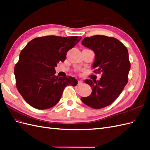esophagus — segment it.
Listing matches in <instances>:
<instances>
[{"label": "esophagus", "instance_id": "1", "mask_svg": "<svg viewBox=\"0 0 150 150\" xmlns=\"http://www.w3.org/2000/svg\"><path fill=\"white\" fill-rule=\"evenodd\" d=\"M82 84H83V81H81V80H79L78 83V86H80V85H81Z\"/></svg>", "mask_w": 150, "mask_h": 150}]
</instances>
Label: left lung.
Wrapping results in <instances>:
<instances>
[{
	"label": "left lung",
	"mask_w": 150,
	"mask_h": 150,
	"mask_svg": "<svg viewBox=\"0 0 150 150\" xmlns=\"http://www.w3.org/2000/svg\"><path fill=\"white\" fill-rule=\"evenodd\" d=\"M81 45L94 52L92 67L96 73L102 72V77L98 81L85 80L92 91L81 100L93 109L106 107L118 97L128 82L130 69L128 50L117 39L105 35L85 38Z\"/></svg>",
	"instance_id": "8db88e82"
}]
</instances>
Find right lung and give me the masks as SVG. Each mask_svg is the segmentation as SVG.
I'll return each instance as SVG.
<instances>
[{
	"instance_id": "1",
	"label": "right lung",
	"mask_w": 150,
	"mask_h": 150,
	"mask_svg": "<svg viewBox=\"0 0 150 150\" xmlns=\"http://www.w3.org/2000/svg\"><path fill=\"white\" fill-rule=\"evenodd\" d=\"M81 39L78 36L48 35L32 39L21 51L14 67L18 92L32 107L49 109L61 98L65 87L77 85L73 77L58 78L55 67L66 58L68 51Z\"/></svg>"
}]
</instances>
